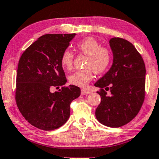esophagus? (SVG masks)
<instances>
[{"mask_svg":"<svg viewBox=\"0 0 159 159\" xmlns=\"http://www.w3.org/2000/svg\"><path fill=\"white\" fill-rule=\"evenodd\" d=\"M91 91L87 90V89H82L81 90V94L83 95H86V94H90Z\"/></svg>","mask_w":159,"mask_h":159,"instance_id":"34e87169","label":"esophagus"}]
</instances>
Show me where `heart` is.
Here are the masks:
<instances>
[{
    "instance_id": "heart-1",
    "label": "heart",
    "mask_w": 159,
    "mask_h": 159,
    "mask_svg": "<svg viewBox=\"0 0 159 159\" xmlns=\"http://www.w3.org/2000/svg\"><path fill=\"white\" fill-rule=\"evenodd\" d=\"M76 47L80 52L88 56L86 68L76 70L69 76L68 80L71 85L84 88L93 79V70L96 74H101L107 70L111 64V54L107 48L100 47V42L92 37L80 41ZM60 61L63 68L70 70L73 67L74 54L69 50H65L61 54Z\"/></svg>"
}]
</instances>
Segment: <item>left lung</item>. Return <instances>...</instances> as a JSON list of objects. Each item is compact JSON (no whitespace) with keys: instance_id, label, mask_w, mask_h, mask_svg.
I'll list each match as a JSON object with an SVG mask.
<instances>
[{"instance_id":"1","label":"left lung","mask_w":159,"mask_h":159,"mask_svg":"<svg viewBox=\"0 0 159 159\" xmlns=\"http://www.w3.org/2000/svg\"><path fill=\"white\" fill-rule=\"evenodd\" d=\"M113 63L109 70L94 84L101 102L95 111L102 124L117 128L128 124L139 112L145 98L146 68L141 55L129 41L110 39ZM110 94L107 95L106 91Z\"/></svg>"}]
</instances>
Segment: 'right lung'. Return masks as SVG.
<instances>
[{"label": "right lung", "mask_w": 159, "mask_h": 159, "mask_svg": "<svg viewBox=\"0 0 159 159\" xmlns=\"http://www.w3.org/2000/svg\"><path fill=\"white\" fill-rule=\"evenodd\" d=\"M72 34H46L28 47L18 61L16 101L23 117L31 125L50 131L66 123L70 102L80 95L75 85L64 86L67 80L61 56L75 36ZM59 92H51L52 88Z\"/></svg>", "instance_id": "right-lung-1"}]
</instances>
